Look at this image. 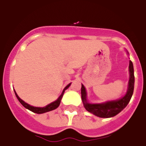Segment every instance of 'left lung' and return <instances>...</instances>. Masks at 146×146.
<instances>
[{"mask_svg": "<svg viewBox=\"0 0 146 146\" xmlns=\"http://www.w3.org/2000/svg\"><path fill=\"white\" fill-rule=\"evenodd\" d=\"M129 73H130V78L129 82V87L126 94L119 100L112 101H108L104 104H89L86 99V90L82 84V99L83 101L84 106L87 111L96 115L98 117H103V118H108V117H114L116 115L122 111L129 104L131 100V98L134 92V67H133L132 62H129Z\"/></svg>", "mask_w": 146, "mask_h": 146, "instance_id": "obj_1", "label": "left lung"}]
</instances>
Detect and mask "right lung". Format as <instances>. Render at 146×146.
Segmentation results:
<instances>
[{
    "mask_svg": "<svg viewBox=\"0 0 146 146\" xmlns=\"http://www.w3.org/2000/svg\"><path fill=\"white\" fill-rule=\"evenodd\" d=\"M70 84L71 83H70L68 85H67L65 87H64V89L63 90L62 93V95L59 96V98H58L56 101H54V102H52V103H50V104L47 105V106H45V107H35V106H31V105L28 104L27 103H26V102L23 101L22 99H20V98H19V96L17 95V93H16V92H15V96H16V97H17V98L18 99V101H20V104H22L23 106L25 107V108L28 109V110H29L30 111H33V112H35V113L42 114V113H45V112H47V111H51V110H55V109L57 108L58 106H59V104H60L61 100H62V98L63 95H64V90H65L66 89H68V87H70Z\"/></svg>",
    "mask_w": 146,
    "mask_h": 146,
    "instance_id": "add662e5",
    "label": "right lung"
}]
</instances>
